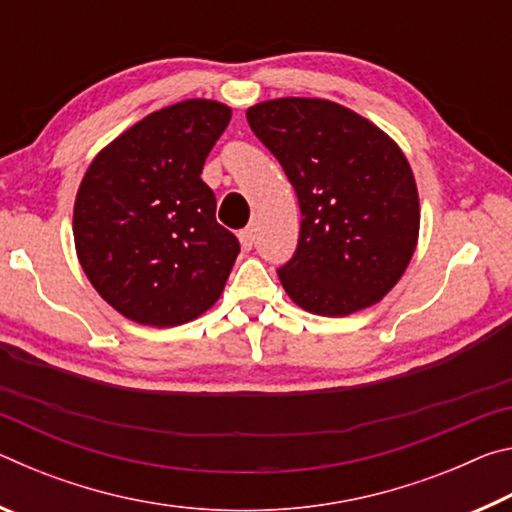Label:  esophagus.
Here are the masks:
<instances>
[{"mask_svg":"<svg viewBox=\"0 0 512 512\" xmlns=\"http://www.w3.org/2000/svg\"><path fill=\"white\" fill-rule=\"evenodd\" d=\"M239 244H241V248H244V250L253 248V244H255V232H253V228H244V230L239 232Z\"/></svg>","mask_w":512,"mask_h":512,"instance_id":"34e87169","label":"esophagus"}]
</instances>
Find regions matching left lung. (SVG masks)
Masks as SVG:
<instances>
[{
    "label": "left lung",
    "instance_id": "8db88e82",
    "mask_svg": "<svg viewBox=\"0 0 512 512\" xmlns=\"http://www.w3.org/2000/svg\"><path fill=\"white\" fill-rule=\"evenodd\" d=\"M246 117L300 203L298 248L277 268L284 291L318 316L375 305L418 244V187L400 146L327 99H273Z\"/></svg>",
    "mask_w": 512,
    "mask_h": 512
}]
</instances>
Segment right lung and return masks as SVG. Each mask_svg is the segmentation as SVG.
<instances>
[{
	"mask_svg": "<svg viewBox=\"0 0 512 512\" xmlns=\"http://www.w3.org/2000/svg\"><path fill=\"white\" fill-rule=\"evenodd\" d=\"M230 108L189 99L151 112L85 171L74 244L85 275L121 316L173 327L219 300L239 241L216 223L201 173Z\"/></svg>",
	"mask_w": 512,
	"mask_h": 512,
	"instance_id": "add662e5",
	"label": "right lung"
}]
</instances>
